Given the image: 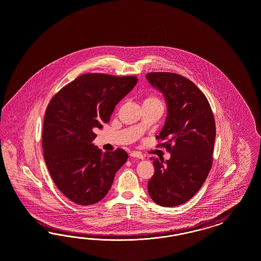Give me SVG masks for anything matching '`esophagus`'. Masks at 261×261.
<instances>
[{"instance_id":"34e87169","label":"esophagus","mask_w":261,"mask_h":261,"mask_svg":"<svg viewBox=\"0 0 261 261\" xmlns=\"http://www.w3.org/2000/svg\"><path fill=\"white\" fill-rule=\"evenodd\" d=\"M130 156H131V157H133V158L142 159V160L144 159L142 153H140V152H138V151H133V152H131V153H130Z\"/></svg>"}]
</instances>
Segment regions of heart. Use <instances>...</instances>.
<instances>
[{"instance_id":"b5f03b06","label":"heart","mask_w":261,"mask_h":261,"mask_svg":"<svg viewBox=\"0 0 261 261\" xmlns=\"http://www.w3.org/2000/svg\"><path fill=\"white\" fill-rule=\"evenodd\" d=\"M145 105H163V102L157 95L150 94L143 98V106Z\"/></svg>"}]
</instances>
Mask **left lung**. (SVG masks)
<instances>
[{
  "mask_svg": "<svg viewBox=\"0 0 261 261\" xmlns=\"http://www.w3.org/2000/svg\"><path fill=\"white\" fill-rule=\"evenodd\" d=\"M146 79L166 98L167 116L157 140L170 152L166 162L151 158L155 168L148 182L151 199L176 206L193 197L213 166L215 121L205 95L190 79L173 72H149Z\"/></svg>",
  "mask_w": 261,
  "mask_h": 261,
  "instance_id": "obj_1",
  "label": "left lung"
}]
</instances>
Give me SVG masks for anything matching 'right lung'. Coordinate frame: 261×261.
I'll return each mask as SVG.
<instances>
[{
	"mask_svg": "<svg viewBox=\"0 0 261 261\" xmlns=\"http://www.w3.org/2000/svg\"><path fill=\"white\" fill-rule=\"evenodd\" d=\"M137 82L136 76L84 73L48 103L42 135L44 159L57 189L73 203L99 202L125 164L123 149L102 152L92 142Z\"/></svg>",
	"mask_w": 261,
	"mask_h": 261,
	"instance_id": "add662e5",
	"label": "right lung"
}]
</instances>
